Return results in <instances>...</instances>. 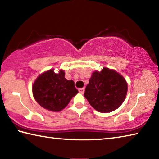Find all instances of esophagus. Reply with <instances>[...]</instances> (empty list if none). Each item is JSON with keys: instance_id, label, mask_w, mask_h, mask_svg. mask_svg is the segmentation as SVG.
<instances>
[{"instance_id": "obj_1", "label": "esophagus", "mask_w": 159, "mask_h": 159, "mask_svg": "<svg viewBox=\"0 0 159 159\" xmlns=\"http://www.w3.org/2000/svg\"><path fill=\"white\" fill-rule=\"evenodd\" d=\"M79 93L80 94H83V93H84V92H85V88H80V89L79 90Z\"/></svg>"}]
</instances>
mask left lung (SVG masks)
I'll list each match as a JSON object with an SVG mask.
<instances>
[{
	"label": "left lung",
	"mask_w": 159,
	"mask_h": 159,
	"mask_svg": "<svg viewBox=\"0 0 159 159\" xmlns=\"http://www.w3.org/2000/svg\"><path fill=\"white\" fill-rule=\"evenodd\" d=\"M127 92L128 83L124 77L115 70L104 67L92 74L84 96L97 111L109 113L121 105Z\"/></svg>",
	"instance_id": "1"
}]
</instances>
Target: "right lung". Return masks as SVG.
<instances>
[{"instance_id": "1", "label": "right lung", "mask_w": 159, "mask_h": 159, "mask_svg": "<svg viewBox=\"0 0 159 159\" xmlns=\"http://www.w3.org/2000/svg\"><path fill=\"white\" fill-rule=\"evenodd\" d=\"M64 76L62 69L58 73L50 69L40 74L32 85L35 100L48 111H61L79 93L73 80L66 79Z\"/></svg>"}]
</instances>
